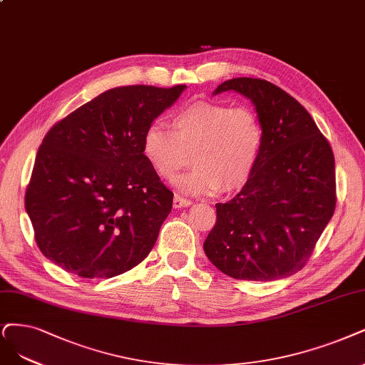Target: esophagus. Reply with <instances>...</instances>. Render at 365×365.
Returning <instances> with one entry per match:
<instances>
[{
    "mask_svg": "<svg viewBox=\"0 0 365 365\" xmlns=\"http://www.w3.org/2000/svg\"><path fill=\"white\" fill-rule=\"evenodd\" d=\"M192 201L190 198H185V197H180V195H174V200H173V206L174 209H182V207H187L191 206Z\"/></svg>",
    "mask_w": 365,
    "mask_h": 365,
    "instance_id": "esophagus-1",
    "label": "esophagus"
}]
</instances>
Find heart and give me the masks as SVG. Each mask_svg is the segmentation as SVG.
I'll return each mask as SVG.
<instances>
[{
    "instance_id": "b5f03b06",
    "label": "heart",
    "mask_w": 365,
    "mask_h": 365,
    "mask_svg": "<svg viewBox=\"0 0 365 365\" xmlns=\"http://www.w3.org/2000/svg\"><path fill=\"white\" fill-rule=\"evenodd\" d=\"M171 128L148 126L143 155L162 179L174 180L192 153L195 168L178 182L187 194L232 192L244 186L263 152V123L247 106L192 102L171 115Z\"/></svg>"
}]
</instances>
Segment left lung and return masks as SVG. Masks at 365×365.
<instances>
[{
	"label": "left lung",
	"instance_id": "1",
	"mask_svg": "<svg viewBox=\"0 0 365 365\" xmlns=\"http://www.w3.org/2000/svg\"><path fill=\"white\" fill-rule=\"evenodd\" d=\"M236 91L264 128L257 167L242 191L217 206L205 240L207 259L225 275L275 281L304 267L335 210V160L327 138L289 93L257 78L228 79L213 94Z\"/></svg>",
	"mask_w": 365,
	"mask_h": 365
}]
</instances>
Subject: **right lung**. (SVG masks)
Instances as JSON below:
<instances>
[{
	"label": "right lung",
	"mask_w": 365,
	"mask_h": 365,
	"mask_svg": "<svg viewBox=\"0 0 365 365\" xmlns=\"http://www.w3.org/2000/svg\"><path fill=\"white\" fill-rule=\"evenodd\" d=\"M185 88H111L49 129L25 192L46 259L81 278H111L147 257L173 192L144 158L143 137Z\"/></svg>",
	"instance_id": "add662e5"
}]
</instances>
